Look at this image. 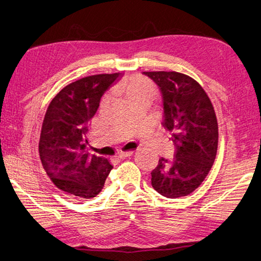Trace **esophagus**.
<instances>
[{"instance_id": "obj_1", "label": "esophagus", "mask_w": 261, "mask_h": 261, "mask_svg": "<svg viewBox=\"0 0 261 261\" xmlns=\"http://www.w3.org/2000/svg\"><path fill=\"white\" fill-rule=\"evenodd\" d=\"M132 154H134V151L132 150H127V151H118L117 153V156L120 159H125V158H129V156H131Z\"/></svg>"}]
</instances>
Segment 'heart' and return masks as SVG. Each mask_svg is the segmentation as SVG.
Segmentation results:
<instances>
[{
  "label": "heart",
  "instance_id": "1",
  "mask_svg": "<svg viewBox=\"0 0 261 261\" xmlns=\"http://www.w3.org/2000/svg\"><path fill=\"white\" fill-rule=\"evenodd\" d=\"M116 92L121 93L127 102L139 98L151 99L154 94V88L148 80L140 76H134L123 80L116 85Z\"/></svg>",
  "mask_w": 261,
  "mask_h": 261
}]
</instances>
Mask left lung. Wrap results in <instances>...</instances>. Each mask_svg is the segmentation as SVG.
Returning a JSON list of instances; mask_svg holds the SVG:
<instances>
[{
	"mask_svg": "<svg viewBox=\"0 0 261 261\" xmlns=\"http://www.w3.org/2000/svg\"><path fill=\"white\" fill-rule=\"evenodd\" d=\"M162 96V125L176 147L172 160L161 158L151 171V186L169 198L185 196L200 186L215 162L218 123L204 90L177 72H144Z\"/></svg>",
	"mask_w": 261,
	"mask_h": 261,
	"instance_id": "8db88e82",
	"label": "left lung"
}]
</instances>
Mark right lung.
<instances>
[{"label":"right lung","instance_id":"add662e5","mask_svg":"<svg viewBox=\"0 0 261 261\" xmlns=\"http://www.w3.org/2000/svg\"><path fill=\"white\" fill-rule=\"evenodd\" d=\"M122 73L92 75L65 87L52 99L40 138V158L57 187L74 196L92 198L105 185L113 165L87 153L90 120L100 99Z\"/></svg>","mask_w":261,"mask_h":261}]
</instances>
